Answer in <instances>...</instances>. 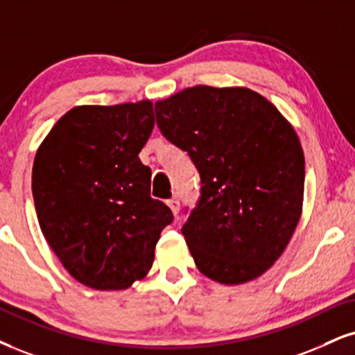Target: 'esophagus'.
<instances>
[{
	"label": "esophagus",
	"instance_id": "1",
	"mask_svg": "<svg viewBox=\"0 0 355 355\" xmlns=\"http://www.w3.org/2000/svg\"><path fill=\"white\" fill-rule=\"evenodd\" d=\"M168 205H169V209H171V211H173L174 217H178V214H179V209H181V202H179V199H178V198H173V199H169V200H168Z\"/></svg>",
	"mask_w": 355,
	"mask_h": 355
}]
</instances>
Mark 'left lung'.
Masks as SVG:
<instances>
[{"label":"left lung","mask_w":355,"mask_h":355,"mask_svg":"<svg viewBox=\"0 0 355 355\" xmlns=\"http://www.w3.org/2000/svg\"><path fill=\"white\" fill-rule=\"evenodd\" d=\"M155 112L163 137L200 174V198L181 229L196 266L224 284L263 275L303 209L304 155L293 126L240 87H192L156 102Z\"/></svg>","instance_id":"8db88e82"}]
</instances>
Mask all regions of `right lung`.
Here are the masks:
<instances>
[{"instance_id": "right-lung-1", "label": "right lung", "mask_w": 355, "mask_h": 355, "mask_svg": "<svg viewBox=\"0 0 355 355\" xmlns=\"http://www.w3.org/2000/svg\"><path fill=\"white\" fill-rule=\"evenodd\" d=\"M153 126L150 100L76 107L36 153L33 198L44 237L94 290H125L146 277L174 218L150 196L151 169L138 157Z\"/></svg>"}]
</instances>
